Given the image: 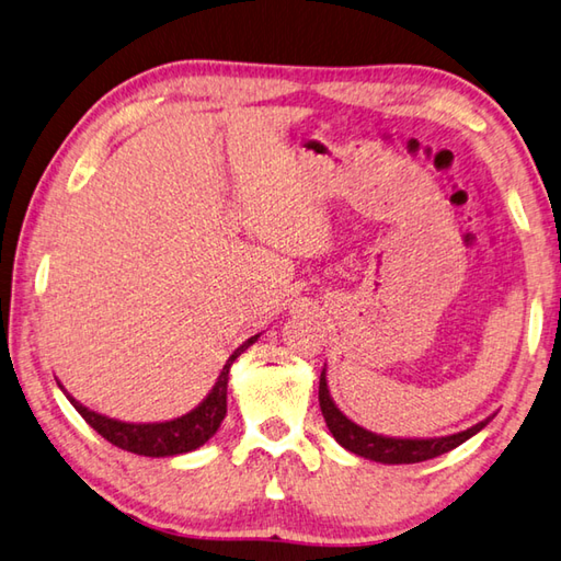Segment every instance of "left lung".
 Returning a JSON list of instances; mask_svg holds the SVG:
<instances>
[{
	"instance_id": "obj_1",
	"label": "left lung",
	"mask_w": 561,
	"mask_h": 561,
	"mask_svg": "<svg viewBox=\"0 0 561 561\" xmlns=\"http://www.w3.org/2000/svg\"><path fill=\"white\" fill-rule=\"evenodd\" d=\"M319 404H321V414L325 420V426H329L333 439L339 442L343 449H348L351 454H358L363 458H370V461H380V463H420V461H430V458L442 456L446 451L456 449L463 442L471 439L473 434H478L483 426L491 422V416L483 422L473 424L471 430L449 434V436H434V439H400V436H382L363 430L355 422H351L339 407H335L333 397L329 392V382H325V368L321 373L319 380Z\"/></svg>"
}]
</instances>
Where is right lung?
Segmentation results:
<instances>
[{"instance_id":"1","label":"right lung","mask_w":561,"mask_h":561,"mask_svg":"<svg viewBox=\"0 0 561 561\" xmlns=\"http://www.w3.org/2000/svg\"><path fill=\"white\" fill-rule=\"evenodd\" d=\"M260 339L252 335L242 345H238L236 353L230 355L228 363L222 365V370L218 375L213 390L206 394L196 410H191L188 414L176 416V420L169 422H147V424H137V422H119V420H110L105 414H98L93 410H88L85 404H80L73 394L66 392V387L58 382L60 390L66 392L70 404L76 407L78 414L93 426V430L105 436L110 444L119 446V449L139 454V456H151V458H164V456H179V454H188L198 446L206 444L213 434L218 432L220 422L226 420L228 412V375H230V365L236 363L240 353H245L250 345Z\"/></svg>"}]
</instances>
